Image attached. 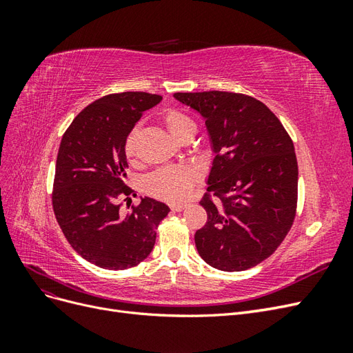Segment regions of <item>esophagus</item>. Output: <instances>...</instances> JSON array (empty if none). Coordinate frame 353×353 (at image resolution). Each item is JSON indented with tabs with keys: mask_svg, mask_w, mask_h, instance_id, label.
I'll return each instance as SVG.
<instances>
[{
	"mask_svg": "<svg viewBox=\"0 0 353 353\" xmlns=\"http://www.w3.org/2000/svg\"><path fill=\"white\" fill-rule=\"evenodd\" d=\"M184 208H185L184 203H174V205H170V210L174 212H181Z\"/></svg>",
	"mask_w": 353,
	"mask_h": 353,
	"instance_id": "1",
	"label": "esophagus"
}]
</instances>
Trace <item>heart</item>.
Here are the masks:
<instances>
[{
	"label": "heart",
	"mask_w": 353,
	"mask_h": 353,
	"mask_svg": "<svg viewBox=\"0 0 353 353\" xmlns=\"http://www.w3.org/2000/svg\"><path fill=\"white\" fill-rule=\"evenodd\" d=\"M162 122L168 132L178 141H181L185 137H191L194 132V122L191 121V117L176 109L165 110L162 113ZM137 141L138 131L132 130L128 134L123 144L125 157L130 162H134L137 157ZM199 179L200 170L194 166H168L156 170L154 174L148 176L145 188L148 194H152L153 197H157L160 200L181 201L190 196Z\"/></svg>",
	"instance_id": "obj_1"
}]
</instances>
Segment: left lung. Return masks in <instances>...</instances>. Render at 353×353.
<instances>
[{"label": "left lung", "mask_w": 353, "mask_h": 353, "mask_svg": "<svg viewBox=\"0 0 353 353\" xmlns=\"http://www.w3.org/2000/svg\"><path fill=\"white\" fill-rule=\"evenodd\" d=\"M206 119L215 159L205 227L194 241L201 259L221 271H244L279 249L297 209V159L285 128L250 95L228 91L175 92Z\"/></svg>", "instance_id": "left-lung-1"}]
</instances>
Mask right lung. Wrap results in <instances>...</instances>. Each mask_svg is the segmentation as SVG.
Returning <instances> with one entry per match:
<instances>
[{
    "label": "right lung",
    "mask_w": 353,
    "mask_h": 353,
    "mask_svg": "<svg viewBox=\"0 0 353 353\" xmlns=\"http://www.w3.org/2000/svg\"><path fill=\"white\" fill-rule=\"evenodd\" d=\"M162 97L128 91L88 104L63 134L52 210L72 249L104 270L121 271L143 262L156 241V230L168 213L165 203L144 197L131 213L119 212L128 196L123 144L128 134ZM131 200V199H130Z\"/></svg>",
    "instance_id": "1"
}]
</instances>
